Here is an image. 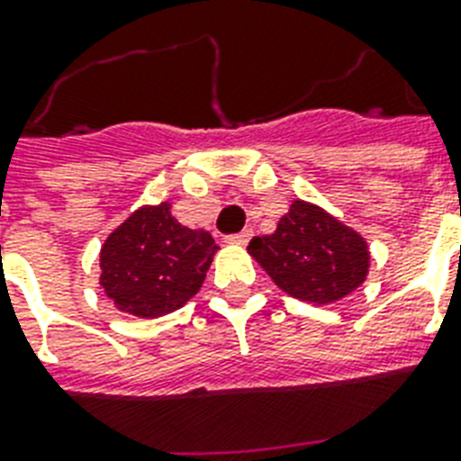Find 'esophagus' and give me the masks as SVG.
Segmentation results:
<instances>
[{
    "label": "esophagus",
    "mask_w": 461,
    "mask_h": 461,
    "mask_svg": "<svg viewBox=\"0 0 461 461\" xmlns=\"http://www.w3.org/2000/svg\"><path fill=\"white\" fill-rule=\"evenodd\" d=\"M251 237H253V231L244 230V231H239V234H230V237H227V244L244 246V244H249V239H251Z\"/></svg>",
    "instance_id": "obj_1"
}]
</instances>
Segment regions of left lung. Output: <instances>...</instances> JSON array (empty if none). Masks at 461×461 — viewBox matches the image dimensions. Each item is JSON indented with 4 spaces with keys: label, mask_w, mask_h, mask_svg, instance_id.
<instances>
[{
    "label": "left lung",
    "mask_w": 461,
    "mask_h": 461,
    "mask_svg": "<svg viewBox=\"0 0 461 461\" xmlns=\"http://www.w3.org/2000/svg\"><path fill=\"white\" fill-rule=\"evenodd\" d=\"M249 253L282 292L311 303L351 294L371 266L364 237L306 201L292 203L273 234L253 237Z\"/></svg>",
    "instance_id": "left-lung-1"
}]
</instances>
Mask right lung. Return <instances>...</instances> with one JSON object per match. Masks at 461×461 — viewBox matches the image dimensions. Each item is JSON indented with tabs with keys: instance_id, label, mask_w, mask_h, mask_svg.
Returning a JSON list of instances; mask_svg holds the SVG:
<instances>
[{
	"instance_id": "obj_1",
	"label": "right lung",
	"mask_w": 461,
	"mask_h": 461,
	"mask_svg": "<svg viewBox=\"0 0 461 461\" xmlns=\"http://www.w3.org/2000/svg\"><path fill=\"white\" fill-rule=\"evenodd\" d=\"M169 208V203L143 205L104 239L100 287L124 313H172L198 294L205 280L215 239L176 222Z\"/></svg>"
}]
</instances>
